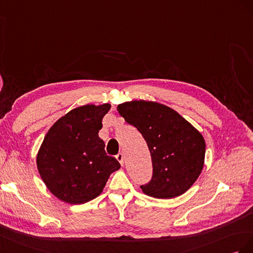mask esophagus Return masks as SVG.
<instances>
[{"instance_id": "obj_1", "label": "esophagus", "mask_w": 253, "mask_h": 253, "mask_svg": "<svg viewBox=\"0 0 253 253\" xmlns=\"http://www.w3.org/2000/svg\"><path fill=\"white\" fill-rule=\"evenodd\" d=\"M115 158L118 159V161L121 163V165L124 164V155H123L122 153H119L117 156H115Z\"/></svg>"}]
</instances>
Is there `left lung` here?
<instances>
[{
	"mask_svg": "<svg viewBox=\"0 0 253 253\" xmlns=\"http://www.w3.org/2000/svg\"><path fill=\"white\" fill-rule=\"evenodd\" d=\"M118 111L138 129L150 151L153 177L140 186L143 193L169 199L189 190L205 162L206 142L197 129L171 108L155 102L123 103Z\"/></svg>",
	"mask_w": 253,
	"mask_h": 253,
	"instance_id": "8db88e82",
	"label": "left lung"
}]
</instances>
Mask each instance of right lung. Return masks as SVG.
Here are the masks:
<instances>
[{
	"instance_id": "obj_1",
	"label": "right lung",
	"mask_w": 253,
	"mask_h": 253,
	"mask_svg": "<svg viewBox=\"0 0 253 253\" xmlns=\"http://www.w3.org/2000/svg\"><path fill=\"white\" fill-rule=\"evenodd\" d=\"M109 104L84 105L50 127L37 155V168L47 189L72 205L94 199L121 165L108 156L98 136Z\"/></svg>"
}]
</instances>
